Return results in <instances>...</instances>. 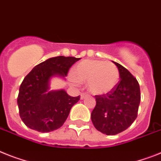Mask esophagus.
<instances>
[{
	"label": "esophagus",
	"mask_w": 161,
	"mask_h": 161,
	"mask_svg": "<svg viewBox=\"0 0 161 161\" xmlns=\"http://www.w3.org/2000/svg\"><path fill=\"white\" fill-rule=\"evenodd\" d=\"M87 96H88V95H87V93H82V94H81V95H80V99L81 100L84 99L85 97H87Z\"/></svg>",
	"instance_id": "obj_1"
}]
</instances>
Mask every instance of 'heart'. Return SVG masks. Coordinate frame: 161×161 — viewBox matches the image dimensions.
<instances>
[{"instance_id":"obj_1","label":"heart","mask_w":161,"mask_h":161,"mask_svg":"<svg viewBox=\"0 0 161 161\" xmlns=\"http://www.w3.org/2000/svg\"><path fill=\"white\" fill-rule=\"evenodd\" d=\"M69 81L73 86H78L80 83H87L89 91L96 95L106 94L118 84L119 71L111 62L85 60L73 69V74L69 75Z\"/></svg>"}]
</instances>
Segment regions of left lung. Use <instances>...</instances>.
I'll return each instance as SVG.
<instances>
[{
    "label": "left lung",
    "mask_w": 161,
    "mask_h": 161,
    "mask_svg": "<svg viewBox=\"0 0 161 161\" xmlns=\"http://www.w3.org/2000/svg\"><path fill=\"white\" fill-rule=\"evenodd\" d=\"M119 69L120 80L111 92L97 95L96 106L91 114L96 129L106 135L126 130L137 119L141 101L140 87L129 70L113 61Z\"/></svg>",
    "instance_id": "left-lung-1"
}]
</instances>
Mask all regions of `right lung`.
<instances>
[{"label": "right lung", "mask_w": 161, "mask_h": 161, "mask_svg": "<svg viewBox=\"0 0 161 161\" xmlns=\"http://www.w3.org/2000/svg\"><path fill=\"white\" fill-rule=\"evenodd\" d=\"M80 58L56 56L42 62L31 70L19 87V116L27 127L41 133L56 130L65 122L70 110L80 97H73L64 90L49 91L51 78H64Z\"/></svg>", "instance_id": "right-lung-1"}]
</instances>
